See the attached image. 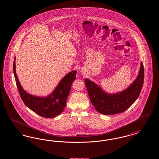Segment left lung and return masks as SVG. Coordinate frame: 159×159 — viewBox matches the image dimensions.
I'll return each mask as SVG.
<instances>
[{
    "label": "left lung",
    "instance_id": "1",
    "mask_svg": "<svg viewBox=\"0 0 159 159\" xmlns=\"http://www.w3.org/2000/svg\"><path fill=\"white\" fill-rule=\"evenodd\" d=\"M144 80V69L143 62L138 77L125 90L109 94L105 92L96 83L88 79L84 83L92 105L99 113L112 115L123 113L134 103L142 89Z\"/></svg>",
    "mask_w": 159,
    "mask_h": 159
}]
</instances>
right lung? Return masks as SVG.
<instances>
[{"label":"right lung","instance_id":"1","mask_svg":"<svg viewBox=\"0 0 159 159\" xmlns=\"http://www.w3.org/2000/svg\"><path fill=\"white\" fill-rule=\"evenodd\" d=\"M15 58L14 61V74L20 97L25 105L38 115L46 118H52L61 113L66 104L71 86L76 79L77 71H73L62 79L53 92L46 97L31 95L23 89L15 71Z\"/></svg>","mask_w":159,"mask_h":159}]
</instances>
